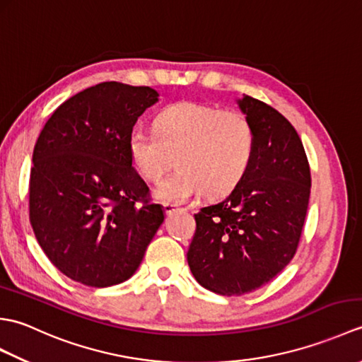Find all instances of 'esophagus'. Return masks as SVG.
<instances>
[{
  "mask_svg": "<svg viewBox=\"0 0 362 362\" xmlns=\"http://www.w3.org/2000/svg\"><path fill=\"white\" fill-rule=\"evenodd\" d=\"M163 210H165V213L166 214H171V213H174L175 210H179L177 209V205H174V204H163Z\"/></svg>",
  "mask_w": 362,
  "mask_h": 362,
  "instance_id": "34e87169",
  "label": "esophagus"
}]
</instances>
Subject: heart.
<instances>
[{"label": "heart", "instance_id": "1", "mask_svg": "<svg viewBox=\"0 0 362 362\" xmlns=\"http://www.w3.org/2000/svg\"><path fill=\"white\" fill-rule=\"evenodd\" d=\"M255 135L240 112L182 101L165 107L153 130L140 126L127 135V153L136 173L148 182L161 179L175 156L177 171L156 188L163 202L180 204L205 189L209 197L232 193L247 174Z\"/></svg>", "mask_w": 362, "mask_h": 362}]
</instances>
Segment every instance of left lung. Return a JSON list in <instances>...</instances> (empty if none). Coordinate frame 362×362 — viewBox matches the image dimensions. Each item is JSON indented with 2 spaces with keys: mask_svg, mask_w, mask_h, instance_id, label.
<instances>
[{
  "mask_svg": "<svg viewBox=\"0 0 362 362\" xmlns=\"http://www.w3.org/2000/svg\"><path fill=\"white\" fill-rule=\"evenodd\" d=\"M255 135L247 174L224 201L194 214L187 253L201 286L243 296L271 281L296 255L308 210L311 173L296 129L271 105L238 99Z\"/></svg>",
  "mask_w": 362,
  "mask_h": 362,
  "instance_id": "left-lung-1",
  "label": "left lung"
}]
</instances>
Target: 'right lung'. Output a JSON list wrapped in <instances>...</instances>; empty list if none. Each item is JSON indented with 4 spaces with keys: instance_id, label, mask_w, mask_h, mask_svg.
Wrapping results in <instances>:
<instances>
[{
    "instance_id": "right-lung-1",
    "label": "right lung",
    "mask_w": 362,
    "mask_h": 362,
    "mask_svg": "<svg viewBox=\"0 0 362 362\" xmlns=\"http://www.w3.org/2000/svg\"><path fill=\"white\" fill-rule=\"evenodd\" d=\"M158 101L151 87L103 82L59 105L38 135L29 219L46 257L93 288L126 281L163 224L127 153L138 117Z\"/></svg>"
}]
</instances>
